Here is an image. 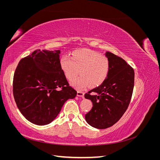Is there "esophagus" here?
Masks as SVG:
<instances>
[{
	"instance_id": "1",
	"label": "esophagus",
	"mask_w": 160,
	"mask_h": 160,
	"mask_svg": "<svg viewBox=\"0 0 160 160\" xmlns=\"http://www.w3.org/2000/svg\"><path fill=\"white\" fill-rule=\"evenodd\" d=\"M77 96L81 97V98H83V97H84V93H83V91H77Z\"/></svg>"
}]
</instances>
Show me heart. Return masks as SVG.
<instances>
[{
	"mask_svg": "<svg viewBox=\"0 0 160 160\" xmlns=\"http://www.w3.org/2000/svg\"><path fill=\"white\" fill-rule=\"evenodd\" d=\"M61 67L66 78L72 80L79 73L81 75L71 82L78 89L90 85H100L107 78L110 70V61L99 52L89 49L77 51L72 57L64 55L61 59Z\"/></svg>",
	"mask_w": 160,
	"mask_h": 160,
	"instance_id": "heart-1",
	"label": "heart"
}]
</instances>
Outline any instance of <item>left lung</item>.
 Listing matches in <instances>:
<instances>
[{
  "instance_id": "left-lung-1",
  "label": "left lung",
  "mask_w": 160,
  "mask_h": 160,
  "mask_svg": "<svg viewBox=\"0 0 160 160\" xmlns=\"http://www.w3.org/2000/svg\"><path fill=\"white\" fill-rule=\"evenodd\" d=\"M110 70L99 86L85 94L93 103V108L85 115L91 126L105 129L112 126L122 117L129 105L134 87V71L126 61L107 52Z\"/></svg>"
}]
</instances>
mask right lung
<instances>
[{
	"label": "right lung",
	"instance_id": "add662e5",
	"mask_svg": "<svg viewBox=\"0 0 160 160\" xmlns=\"http://www.w3.org/2000/svg\"><path fill=\"white\" fill-rule=\"evenodd\" d=\"M59 53L34 51L19 61L14 73V101L24 117L34 124L50 123L65 101L77 95L61 69Z\"/></svg>",
	"mask_w": 160,
	"mask_h": 160
}]
</instances>
